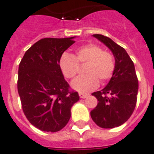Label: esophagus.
<instances>
[{
	"mask_svg": "<svg viewBox=\"0 0 154 154\" xmlns=\"http://www.w3.org/2000/svg\"><path fill=\"white\" fill-rule=\"evenodd\" d=\"M88 95L86 94V93H83V92H79V97L81 99H84V98H86V97H88Z\"/></svg>",
	"mask_w": 154,
	"mask_h": 154,
	"instance_id": "1",
	"label": "esophagus"
}]
</instances>
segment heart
<instances>
[{
    "label": "heart",
    "instance_id": "1",
    "mask_svg": "<svg viewBox=\"0 0 154 154\" xmlns=\"http://www.w3.org/2000/svg\"><path fill=\"white\" fill-rule=\"evenodd\" d=\"M84 64H86L84 69L85 75L77 77L71 83L73 89L81 92L97 88L99 80L101 82L109 80L115 70L113 55L95 43L81 46L75 51L73 56L64 54L59 61L61 71L67 79L74 78L78 73V66Z\"/></svg>",
    "mask_w": 154,
    "mask_h": 154
}]
</instances>
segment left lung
<instances>
[{
	"mask_svg": "<svg viewBox=\"0 0 154 154\" xmlns=\"http://www.w3.org/2000/svg\"><path fill=\"white\" fill-rule=\"evenodd\" d=\"M93 37L112 51L116 65L107 86L92 94L97 99L98 103L90 115L92 120L101 128H114L127 122L135 108L138 77L134 62L124 48L107 36L96 34Z\"/></svg>",
	"mask_w": 154,
	"mask_h": 154,
	"instance_id": "obj_1",
	"label": "left lung"
}]
</instances>
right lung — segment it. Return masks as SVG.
<instances>
[{"label":"right lung","mask_w":154,"mask_h":154,"mask_svg":"<svg viewBox=\"0 0 154 154\" xmlns=\"http://www.w3.org/2000/svg\"><path fill=\"white\" fill-rule=\"evenodd\" d=\"M44 38L26 52L19 65L17 89L26 118L36 128L57 132L68 123L71 107L79 100L59 66L62 54L75 41Z\"/></svg>","instance_id":"1"}]
</instances>
